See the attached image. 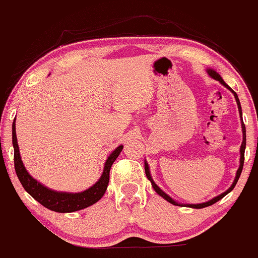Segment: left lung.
<instances>
[{
  "label": "left lung",
  "mask_w": 258,
  "mask_h": 258,
  "mask_svg": "<svg viewBox=\"0 0 258 258\" xmlns=\"http://www.w3.org/2000/svg\"><path fill=\"white\" fill-rule=\"evenodd\" d=\"M206 72L208 73V76H209V77H211V78H213V79H216V81L219 82L220 84H223V86H224V87L226 88V89H229V90H230L231 93H233V94H234V97H235V100H236V104H237V109H239V114H240V117H241V128H242V143H241V147H240V165H239V169H237V171H236V176H235V179H234V181H233V183H231V186H230V187H229L228 189H226L225 192H223V194L218 195L217 197H214V198H212V200L207 201V202H203V203H196V205H195V203H185V205H183V203H179V202H176V201H175L174 198H171L170 196H169L168 194H165V192H164L163 189H161V188L159 187V186H158L157 183L154 182V180H153V177H152V175H151V170H149V165H148V163H147V160H144V170H146V175H147V177H148V180L151 181V183H152V187L154 188V191L157 192V194L159 195V196H161V197L164 198V200H166V201H168L169 203H171V205H174V206H186V207H189V208H197V209H200V208H205V207H208V206H212V205H214V203L218 202V201H219V200H222L223 197L226 196V195H228L229 192H230V191H233V188L235 187V185H236L237 180H239L240 175H241V171H242V166H244V159H245V148H246V128H245L244 121H242V111H241V105H240V100H239V98H237V94H236V93L234 92L233 89H231L230 87L228 86V84L225 83L224 81H223V78L220 77V75H219V73L216 72V71H214L213 69H207V70H206Z\"/></svg>",
  "instance_id": "8db88e82"
}]
</instances>
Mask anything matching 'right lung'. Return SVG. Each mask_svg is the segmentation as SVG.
Wrapping results in <instances>:
<instances>
[{
  "mask_svg": "<svg viewBox=\"0 0 258 258\" xmlns=\"http://www.w3.org/2000/svg\"><path fill=\"white\" fill-rule=\"evenodd\" d=\"M12 143L14 148V169H16V174L21 181L22 186L40 205L50 211L57 212V213H71V212L81 211V209L97 203L105 194L107 185H109L110 169L123 148V146L121 144L107 157L105 164H104L103 174L94 185L82 192H63L55 191V189L44 186L38 180L34 179L25 169L21 158V153H19L18 142H17L16 118L12 124Z\"/></svg>",
  "mask_w": 258,
  "mask_h": 258,
  "instance_id": "right-lung-1",
  "label": "right lung"
}]
</instances>
